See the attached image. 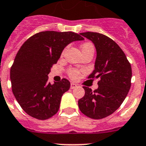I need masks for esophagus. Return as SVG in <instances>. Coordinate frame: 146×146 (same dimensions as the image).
Wrapping results in <instances>:
<instances>
[{"instance_id": "obj_1", "label": "esophagus", "mask_w": 146, "mask_h": 146, "mask_svg": "<svg viewBox=\"0 0 146 146\" xmlns=\"http://www.w3.org/2000/svg\"><path fill=\"white\" fill-rule=\"evenodd\" d=\"M77 87H78V86H77L76 84L73 83V82H71V83H70V88H71V89L76 88Z\"/></svg>"}]
</instances>
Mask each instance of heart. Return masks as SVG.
I'll use <instances>...</instances> for the list:
<instances>
[{"instance_id": "heart-1", "label": "heart", "mask_w": 146, "mask_h": 146, "mask_svg": "<svg viewBox=\"0 0 146 146\" xmlns=\"http://www.w3.org/2000/svg\"><path fill=\"white\" fill-rule=\"evenodd\" d=\"M81 48H82V51L83 54L89 51L94 53L95 51L94 45L91 42L84 43L83 45H82V47H81ZM64 51H65V49H64L63 51L62 52V56L64 54ZM68 75L72 79H77L79 77V76H80V71H79V70L76 69V68H69L68 70Z\"/></svg>"}]
</instances>
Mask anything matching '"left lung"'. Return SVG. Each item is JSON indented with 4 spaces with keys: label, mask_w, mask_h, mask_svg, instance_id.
I'll list each match as a JSON object with an SVG mask.
<instances>
[{
    "label": "left lung",
    "mask_w": 146,
    "mask_h": 146,
    "mask_svg": "<svg viewBox=\"0 0 146 146\" xmlns=\"http://www.w3.org/2000/svg\"><path fill=\"white\" fill-rule=\"evenodd\" d=\"M80 35L94 43L97 51L95 70L87 78L99 81L98 88L94 91L83 87L85 94L78 100V107L90 118H104L116 111L127 96L131 84V64L111 38L90 31Z\"/></svg>",
    "instance_id": "1"
}]
</instances>
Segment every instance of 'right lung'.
<instances>
[{"mask_svg": "<svg viewBox=\"0 0 146 146\" xmlns=\"http://www.w3.org/2000/svg\"><path fill=\"white\" fill-rule=\"evenodd\" d=\"M72 31H45L29 37L15 56L10 70L12 90L21 108L38 120H46L58 111L61 98L70 89L66 78L48 83L50 68L56 64L66 45L82 40Z\"/></svg>", "mask_w": 146, "mask_h": 146, "instance_id": "obj_1", "label": "right lung"}]
</instances>
